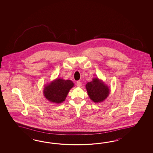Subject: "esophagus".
Masks as SVG:
<instances>
[{
    "instance_id": "obj_1",
    "label": "esophagus",
    "mask_w": 153,
    "mask_h": 153,
    "mask_svg": "<svg viewBox=\"0 0 153 153\" xmlns=\"http://www.w3.org/2000/svg\"><path fill=\"white\" fill-rule=\"evenodd\" d=\"M76 85L77 86V87H81L82 86V83L80 81H77Z\"/></svg>"
}]
</instances>
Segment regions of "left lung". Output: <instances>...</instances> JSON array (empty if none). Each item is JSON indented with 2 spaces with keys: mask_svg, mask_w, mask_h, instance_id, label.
I'll return each mask as SVG.
<instances>
[{
  "mask_svg": "<svg viewBox=\"0 0 153 153\" xmlns=\"http://www.w3.org/2000/svg\"><path fill=\"white\" fill-rule=\"evenodd\" d=\"M85 86L90 99L96 103L104 102L111 92L108 86L97 77L88 82Z\"/></svg>",
  "mask_w": 153,
  "mask_h": 153,
  "instance_id": "8db88e82",
  "label": "left lung"
}]
</instances>
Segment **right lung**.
<instances>
[{
    "label": "right lung",
    "mask_w": 153,
    "mask_h": 153,
    "mask_svg": "<svg viewBox=\"0 0 153 153\" xmlns=\"http://www.w3.org/2000/svg\"><path fill=\"white\" fill-rule=\"evenodd\" d=\"M74 83L70 79H56L45 85L43 94L49 102L60 104L64 102Z\"/></svg>",
    "instance_id": "right-lung-1"
}]
</instances>
